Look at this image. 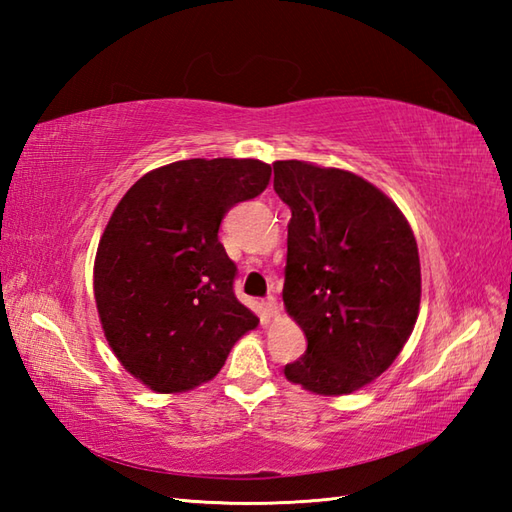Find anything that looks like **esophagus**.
<instances>
[{"label": "esophagus", "mask_w": 512, "mask_h": 512, "mask_svg": "<svg viewBox=\"0 0 512 512\" xmlns=\"http://www.w3.org/2000/svg\"><path fill=\"white\" fill-rule=\"evenodd\" d=\"M264 310H266L268 317H277V314H279V303H277V299L273 295H268L264 299Z\"/></svg>", "instance_id": "esophagus-1"}]
</instances>
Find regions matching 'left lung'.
<instances>
[{"instance_id":"1","label":"left lung","mask_w":512,"mask_h":512,"mask_svg":"<svg viewBox=\"0 0 512 512\" xmlns=\"http://www.w3.org/2000/svg\"><path fill=\"white\" fill-rule=\"evenodd\" d=\"M273 169L292 213L284 306L308 339L284 374L312 394H352L394 363L416 325V237L398 206L350 171L301 160Z\"/></svg>"}]
</instances>
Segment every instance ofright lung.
I'll use <instances>...</instances> for the list:
<instances>
[{"instance_id":"1","label":"right lung","mask_w":512,"mask_h":512,"mask_svg":"<svg viewBox=\"0 0 512 512\" xmlns=\"http://www.w3.org/2000/svg\"><path fill=\"white\" fill-rule=\"evenodd\" d=\"M268 182L262 160H178L145 173L107 222L96 310L118 361L158 394L211 380L239 336L257 328L235 297L237 266L217 233L228 209Z\"/></svg>"}]
</instances>
